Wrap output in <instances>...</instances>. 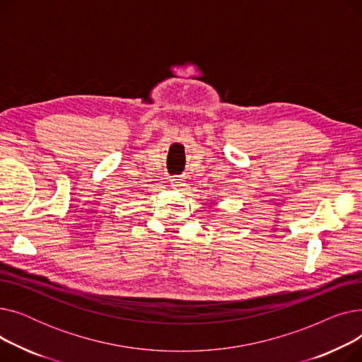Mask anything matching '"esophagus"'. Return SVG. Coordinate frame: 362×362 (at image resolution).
I'll list each match as a JSON object with an SVG mask.
<instances>
[{"label": "esophagus", "instance_id": "1", "mask_svg": "<svg viewBox=\"0 0 362 362\" xmlns=\"http://www.w3.org/2000/svg\"><path fill=\"white\" fill-rule=\"evenodd\" d=\"M170 182H171V187L175 189H180L182 186H185V180L182 176H175L173 179H170Z\"/></svg>", "mask_w": 362, "mask_h": 362}]
</instances>
